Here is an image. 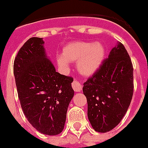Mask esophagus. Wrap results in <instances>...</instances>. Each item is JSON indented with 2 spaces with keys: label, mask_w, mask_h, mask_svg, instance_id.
<instances>
[{
  "label": "esophagus",
  "mask_w": 148,
  "mask_h": 148,
  "mask_svg": "<svg viewBox=\"0 0 148 148\" xmlns=\"http://www.w3.org/2000/svg\"><path fill=\"white\" fill-rule=\"evenodd\" d=\"M72 88L74 89L75 92H81L82 89V85L80 84V82H77V81H74V82H72L71 84Z\"/></svg>",
  "instance_id": "obj_1"
}]
</instances>
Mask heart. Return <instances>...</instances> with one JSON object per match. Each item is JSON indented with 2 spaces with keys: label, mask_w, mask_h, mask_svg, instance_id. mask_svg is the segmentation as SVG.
I'll use <instances>...</instances> for the list:
<instances>
[{
  "label": "heart",
  "mask_w": 148,
  "mask_h": 148,
  "mask_svg": "<svg viewBox=\"0 0 148 148\" xmlns=\"http://www.w3.org/2000/svg\"><path fill=\"white\" fill-rule=\"evenodd\" d=\"M105 48L100 42H77L67 44L63 49V54L57 57V63L66 68L69 61L77 60L79 71L84 75H91L101 65L104 59Z\"/></svg>",
  "instance_id": "heart-1"
}]
</instances>
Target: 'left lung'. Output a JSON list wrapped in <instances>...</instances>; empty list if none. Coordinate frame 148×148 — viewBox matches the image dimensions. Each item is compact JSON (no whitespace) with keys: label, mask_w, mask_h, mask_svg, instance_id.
<instances>
[{"label":"left lung","mask_w":148,"mask_h":148,"mask_svg":"<svg viewBox=\"0 0 148 148\" xmlns=\"http://www.w3.org/2000/svg\"><path fill=\"white\" fill-rule=\"evenodd\" d=\"M88 102V117L93 129L106 133L125 116L134 94V68L122 43L112 48L109 57L83 87Z\"/></svg>","instance_id":"1"}]
</instances>
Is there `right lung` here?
<instances>
[{
	"label": "right lung",
	"mask_w": 148,
	"mask_h": 148,
	"mask_svg": "<svg viewBox=\"0 0 148 148\" xmlns=\"http://www.w3.org/2000/svg\"><path fill=\"white\" fill-rule=\"evenodd\" d=\"M42 38L32 37L18 52L14 75L22 111L32 126L47 135L64 130L74 96L72 77L56 72L47 57Z\"/></svg>",
	"instance_id": "obj_1"
}]
</instances>
